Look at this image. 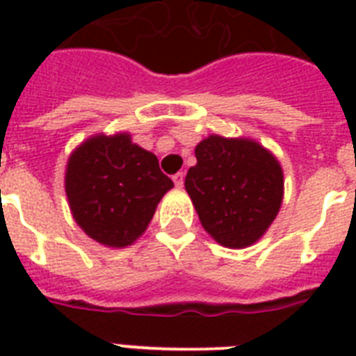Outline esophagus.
I'll return each instance as SVG.
<instances>
[{"label": "esophagus", "mask_w": 356, "mask_h": 356, "mask_svg": "<svg viewBox=\"0 0 356 356\" xmlns=\"http://www.w3.org/2000/svg\"><path fill=\"white\" fill-rule=\"evenodd\" d=\"M173 184H175L177 188H181V186H183L184 184V173L183 172H179L173 175Z\"/></svg>", "instance_id": "obj_1"}]
</instances>
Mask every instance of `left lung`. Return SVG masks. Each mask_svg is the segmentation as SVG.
Wrapping results in <instances>:
<instances>
[{"instance_id":"1","label":"left lung","mask_w":356,"mask_h":356,"mask_svg":"<svg viewBox=\"0 0 356 356\" xmlns=\"http://www.w3.org/2000/svg\"><path fill=\"white\" fill-rule=\"evenodd\" d=\"M195 159L184 188L207 233L231 249L257 242L281 209L279 161L254 140L218 134L195 145Z\"/></svg>"}]
</instances>
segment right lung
I'll list each match as a JSON object with an SVG mask.
<instances>
[{"label": "right lung", "mask_w": 356, "mask_h": 356, "mask_svg": "<svg viewBox=\"0 0 356 356\" xmlns=\"http://www.w3.org/2000/svg\"><path fill=\"white\" fill-rule=\"evenodd\" d=\"M64 184L77 225L108 248L131 245L173 186L156 156L133 144L127 133L83 142L70 155Z\"/></svg>", "instance_id": "obj_1"}]
</instances>
